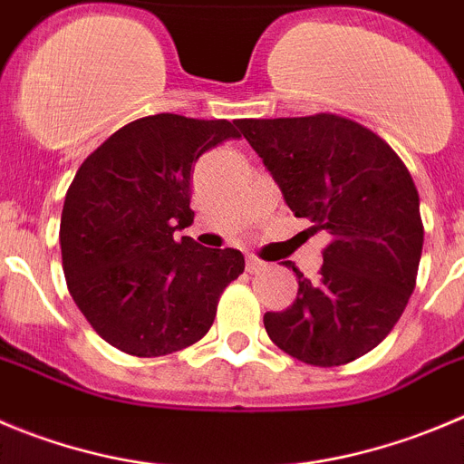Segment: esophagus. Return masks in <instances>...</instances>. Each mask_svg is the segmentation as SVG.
<instances>
[{
  "label": "esophagus",
  "instance_id": "esophagus-1",
  "mask_svg": "<svg viewBox=\"0 0 464 464\" xmlns=\"http://www.w3.org/2000/svg\"><path fill=\"white\" fill-rule=\"evenodd\" d=\"M266 270H267V263L258 261L256 256L246 258V272H249V275H261V272H266Z\"/></svg>",
  "mask_w": 464,
  "mask_h": 464
}]
</instances>
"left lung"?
<instances>
[{
    "mask_svg": "<svg viewBox=\"0 0 464 464\" xmlns=\"http://www.w3.org/2000/svg\"><path fill=\"white\" fill-rule=\"evenodd\" d=\"M237 128L285 203L327 231L315 281L297 275V297L263 315L267 336L311 366L371 353L402 315L423 246L419 192L408 167L369 128L336 114L242 119Z\"/></svg>",
    "mask_w": 464,
    "mask_h": 464,
    "instance_id": "1",
    "label": "left lung"
}]
</instances>
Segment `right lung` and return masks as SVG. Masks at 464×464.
<instances>
[{
	"instance_id": "1",
	"label": "right lung",
	"mask_w": 464,
	"mask_h": 464,
	"mask_svg": "<svg viewBox=\"0 0 464 464\" xmlns=\"http://www.w3.org/2000/svg\"><path fill=\"white\" fill-rule=\"evenodd\" d=\"M236 137L224 119L144 116L77 169L59 228L63 275L91 327L121 353L162 357L197 343L245 270L237 249L173 237L194 222V162Z\"/></svg>"
}]
</instances>
